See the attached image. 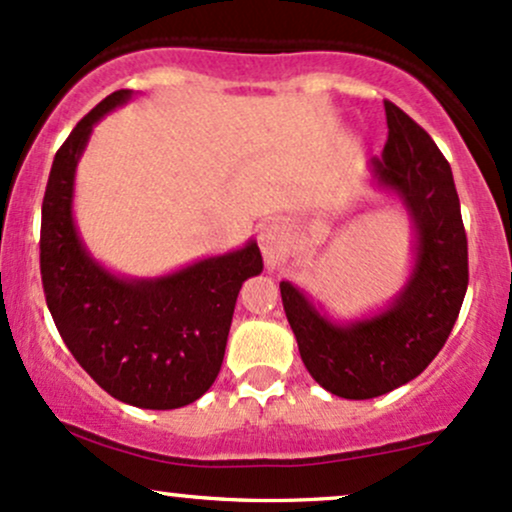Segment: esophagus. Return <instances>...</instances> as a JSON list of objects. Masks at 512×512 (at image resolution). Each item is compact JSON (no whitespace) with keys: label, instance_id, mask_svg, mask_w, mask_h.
<instances>
[{"label":"esophagus","instance_id":"1","mask_svg":"<svg viewBox=\"0 0 512 512\" xmlns=\"http://www.w3.org/2000/svg\"><path fill=\"white\" fill-rule=\"evenodd\" d=\"M260 250L264 255V262H267L269 267H274V264H279L281 260H284V255L289 252V231H286L284 223L274 221V219L262 223Z\"/></svg>","mask_w":512,"mask_h":512}]
</instances>
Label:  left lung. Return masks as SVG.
Masks as SVG:
<instances>
[{"instance_id": "left-lung-1", "label": "left lung", "mask_w": 512, "mask_h": 512, "mask_svg": "<svg viewBox=\"0 0 512 512\" xmlns=\"http://www.w3.org/2000/svg\"><path fill=\"white\" fill-rule=\"evenodd\" d=\"M387 144L370 161L375 185L392 192L409 214L414 262L407 284L378 313L334 322L291 281L281 301L298 351L332 395L373 399L397 390L448 342L467 293V233L450 163L411 117L385 101Z\"/></svg>"}]
</instances>
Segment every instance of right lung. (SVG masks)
<instances>
[{"label": "right lung", "mask_w": 512, "mask_h": 512, "mask_svg": "<svg viewBox=\"0 0 512 512\" xmlns=\"http://www.w3.org/2000/svg\"><path fill=\"white\" fill-rule=\"evenodd\" d=\"M132 91L110 93L52 161L40 223L45 301L64 344L108 395L139 409H178L214 385L240 286L262 272L255 240L154 279H129L91 257L74 223V178L93 127Z\"/></svg>", "instance_id": "1"}]
</instances>
